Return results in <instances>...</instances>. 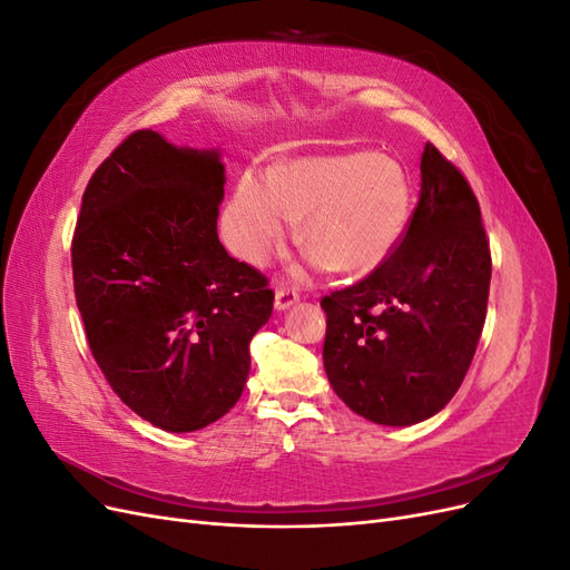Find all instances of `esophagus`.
<instances>
[{
    "label": "esophagus",
    "mask_w": 570,
    "mask_h": 570,
    "mask_svg": "<svg viewBox=\"0 0 570 570\" xmlns=\"http://www.w3.org/2000/svg\"><path fill=\"white\" fill-rule=\"evenodd\" d=\"M297 302H299V295L295 289H287V287L275 289V312H287V308L295 306Z\"/></svg>",
    "instance_id": "obj_1"
}]
</instances>
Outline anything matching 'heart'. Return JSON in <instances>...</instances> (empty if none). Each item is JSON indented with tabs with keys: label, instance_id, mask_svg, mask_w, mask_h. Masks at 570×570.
Returning <instances> with one entry per match:
<instances>
[{
	"label": "heart",
	"instance_id": "1",
	"mask_svg": "<svg viewBox=\"0 0 570 570\" xmlns=\"http://www.w3.org/2000/svg\"><path fill=\"white\" fill-rule=\"evenodd\" d=\"M413 216V183L402 161L375 149L292 159L273 174L245 170L223 214L230 249L266 264L302 220L312 264L366 275L400 247Z\"/></svg>",
	"mask_w": 570,
	"mask_h": 570
}]
</instances>
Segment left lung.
I'll return each instance as SVG.
<instances>
[{"label": "left lung", "instance_id": "obj_1", "mask_svg": "<svg viewBox=\"0 0 570 570\" xmlns=\"http://www.w3.org/2000/svg\"><path fill=\"white\" fill-rule=\"evenodd\" d=\"M490 245L471 185L425 145L404 239L368 278L323 297V366L340 400L404 428L450 404L488 312Z\"/></svg>", "mask_w": 570, "mask_h": 570}]
</instances>
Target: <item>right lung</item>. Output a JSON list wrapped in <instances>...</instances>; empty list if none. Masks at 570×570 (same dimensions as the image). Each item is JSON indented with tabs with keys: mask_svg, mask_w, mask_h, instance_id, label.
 <instances>
[{
	"mask_svg": "<svg viewBox=\"0 0 570 570\" xmlns=\"http://www.w3.org/2000/svg\"><path fill=\"white\" fill-rule=\"evenodd\" d=\"M220 149L154 130L90 178L73 235V287L92 356L137 416L193 433L237 404L249 342L273 312L268 281L220 245Z\"/></svg>",
	"mask_w": 570,
	"mask_h": 570,
	"instance_id": "right-lung-1",
	"label": "right lung"
}]
</instances>
